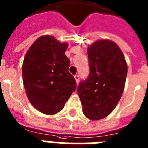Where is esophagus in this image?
<instances>
[{"mask_svg":"<svg viewBox=\"0 0 148 148\" xmlns=\"http://www.w3.org/2000/svg\"><path fill=\"white\" fill-rule=\"evenodd\" d=\"M74 78H75V80H76L77 84H78V83H79V80H80V77H79V75L76 74V75H74Z\"/></svg>","mask_w":148,"mask_h":148,"instance_id":"1","label":"esophagus"}]
</instances>
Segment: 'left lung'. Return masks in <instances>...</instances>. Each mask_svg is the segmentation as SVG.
<instances>
[{
    "instance_id": "8db88e82",
    "label": "left lung",
    "mask_w": 148,
    "mask_h": 148,
    "mask_svg": "<svg viewBox=\"0 0 148 148\" xmlns=\"http://www.w3.org/2000/svg\"><path fill=\"white\" fill-rule=\"evenodd\" d=\"M87 54L90 74L80 82L77 93L84 114L99 120L111 113L121 99L128 68L121 49L110 40L97 41Z\"/></svg>"
}]
</instances>
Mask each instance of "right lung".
Returning a JSON list of instances; mask_svg holds the SVG:
<instances>
[{"instance_id":"obj_1","label":"right lung","mask_w":148,"mask_h":148,"mask_svg":"<svg viewBox=\"0 0 148 148\" xmlns=\"http://www.w3.org/2000/svg\"><path fill=\"white\" fill-rule=\"evenodd\" d=\"M67 48V43L43 36L32 44L24 58L22 74L26 95L42 113H58L76 90L75 79L68 71L70 60L64 54Z\"/></svg>"}]
</instances>
